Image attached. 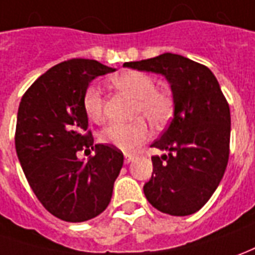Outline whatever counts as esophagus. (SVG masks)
Segmentation results:
<instances>
[{
	"mask_svg": "<svg viewBox=\"0 0 255 255\" xmlns=\"http://www.w3.org/2000/svg\"><path fill=\"white\" fill-rule=\"evenodd\" d=\"M134 157H136V154H131V152H126V154H125V164H129V162H130L131 159H133Z\"/></svg>",
	"mask_w": 255,
	"mask_h": 255,
	"instance_id": "34e87169",
	"label": "esophagus"
}]
</instances>
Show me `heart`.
I'll list each match as a JSON object with an SVG mask.
<instances>
[{"instance_id":"obj_1","label":"heart","mask_w":255,"mask_h":255,"mask_svg":"<svg viewBox=\"0 0 255 255\" xmlns=\"http://www.w3.org/2000/svg\"><path fill=\"white\" fill-rule=\"evenodd\" d=\"M112 84L134 98L133 117L129 124H111L100 131L98 138L104 144L119 150L131 151L150 137V121L154 126H162L172 118L175 103L169 91L157 89L155 80L140 71H125L111 77ZM83 111L89 121L101 124L104 121V97L96 86H89L83 94ZM146 119L144 120V118Z\"/></svg>"}]
</instances>
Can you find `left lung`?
Segmentation results:
<instances>
[{
	"instance_id": "left-lung-1",
	"label": "left lung",
	"mask_w": 255,
	"mask_h": 255,
	"mask_svg": "<svg viewBox=\"0 0 255 255\" xmlns=\"http://www.w3.org/2000/svg\"><path fill=\"white\" fill-rule=\"evenodd\" d=\"M137 71L164 75L171 83L175 117L151 147L152 176L144 184L148 203L158 211L186 217L211 198L229 161L231 110L217 77L205 65L178 54L126 62Z\"/></svg>"
}]
</instances>
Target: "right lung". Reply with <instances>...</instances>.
Returning <instances> with one entry per match:
<instances>
[{
	"mask_svg": "<svg viewBox=\"0 0 255 255\" xmlns=\"http://www.w3.org/2000/svg\"><path fill=\"white\" fill-rule=\"evenodd\" d=\"M93 59L52 66L26 90L17 110L15 147L38 201L66 222L96 218L108 207L124 165L122 151L94 144L83 94L93 79L114 72ZM96 151L87 161L80 150Z\"/></svg>",
	"mask_w": 255,
	"mask_h": 255,
	"instance_id": "right-lung-1",
	"label": "right lung"
}]
</instances>
